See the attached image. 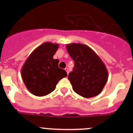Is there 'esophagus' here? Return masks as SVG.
<instances>
[{"label":"esophagus","instance_id":"obj_1","mask_svg":"<svg viewBox=\"0 0 133 133\" xmlns=\"http://www.w3.org/2000/svg\"><path fill=\"white\" fill-rule=\"evenodd\" d=\"M64 70H66V72L67 75H69V69H68V68H65V69H64Z\"/></svg>","mask_w":133,"mask_h":133}]
</instances>
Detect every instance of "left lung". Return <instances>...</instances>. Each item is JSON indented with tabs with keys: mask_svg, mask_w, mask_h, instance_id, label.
<instances>
[{
	"mask_svg": "<svg viewBox=\"0 0 133 133\" xmlns=\"http://www.w3.org/2000/svg\"><path fill=\"white\" fill-rule=\"evenodd\" d=\"M66 49L75 62L73 70L68 77L74 91L84 98L99 95L109 77L103 61L86 44H68Z\"/></svg>",
	"mask_w": 133,
	"mask_h": 133,
	"instance_id": "1",
	"label": "left lung"
}]
</instances>
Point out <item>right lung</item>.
<instances>
[{"label": "right lung", "mask_w": 133, "mask_h": 133, "mask_svg": "<svg viewBox=\"0 0 133 133\" xmlns=\"http://www.w3.org/2000/svg\"><path fill=\"white\" fill-rule=\"evenodd\" d=\"M58 49L57 43L46 42L35 49L21 69L26 87L32 95L43 97L52 92L58 81L67 76L58 67L59 61L53 56Z\"/></svg>", "instance_id": "right-lung-1"}]
</instances>
